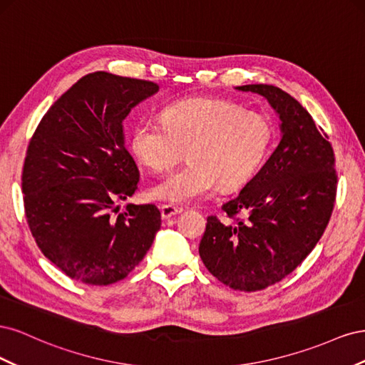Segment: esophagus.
Segmentation results:
<instances>
[{
	"mask_svg": "<svg viewBox=\"0 0 365 365\" xmlns=\"http://www.w3.org/2000/svg\"><path fill=\"white\" fill-rule=\"evenodd\" d=\"M160 212H161V217L163 219H170L172 216L181 213L182 212V207H175V205H170V204H163L160 207Z\"/></svg>",
	"mask_w": 365,
	"mask_h": 365,
	"instance_id": "obj_1",
	"label": "esophagus"
}]
</instances>
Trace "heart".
<instances>
[{
	"mask_svg": "<svg viewBox=\"0 0 365 365\" xmlns=\"http://www.w3.org/2000/svg\"><path fill=\"white\" fill-rule=\"evenodd\" d=\"M271 121L220 98L193 97L163 109V123L140 120L130 132L134 155L153 172H168L185 153L190 163L153 184L149 197L189 204L222 189L244 185L272 145Z\"/></svg>",
	"mask_w": 365,
	"mask_h": 365,
	"instance_id": "b5f03b06",
	"label": "heart"
}]
</instances>
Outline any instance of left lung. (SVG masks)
<instances>
[{"mask_svg": "<svg viewBox=\"0 0 365 365\" xmlns=\"http://www.w3.org/2000/svg\"><path fill=\"white\" fill-rule=\"evenodd\" d=\"M236 90L267 98L282 121V138L256 176L222 205L228 219L207 217L200 256L219 282L252 292L284 279L314 250L332 215L336 170L326 132L300 102L272 85ZM240 211L245 220L235 217Z\"/></svg>", "mask_w": 365, "mask_h": 365, "instance_id": "left-lung-1", "label": "left lung"}]
</instances>
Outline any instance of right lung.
Here are the masks:
<instances>
[{"mask_svg": "<svg viewBox=\"0 0 365 365\" xmlns=\"http://www.w3.org/2000/svg\"><path fill=\"white\" fill-rule=\"evenodd\" d=\"M149 81L83 76L42 117L23 169L26 217L39 250L70 279L106 286L134 269L161 227L160 210L117 201L140 181L123 120L158 93Z\"/></svg>", "mask_w": 365, "mask_h": 365, "instance_id": "obj_1", "label": "right lung"}]
</instances>
